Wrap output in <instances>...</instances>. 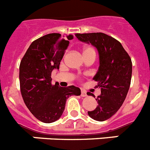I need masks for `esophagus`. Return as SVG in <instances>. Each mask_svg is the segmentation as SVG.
I'll return each instance as SVG.
<instances>
[{"instance_id": "34e87169", "label": "esophagus", "mask_w": 150, "mask_h": 150, "mask_svg": "<svg viewBox=\"0 0 150 150\" xmlns=\"http://www.w3.org/2000/svg\"><path fill=\"white\" fill-rule=\"evenodd\" d=\"M81 96L82 97H86L87 96L86 91H84V90H81Z\"/></svg>"}]
</instances>
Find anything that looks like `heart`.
Instances as JSON below:
<instances>
[{"mask_svg": "<svg viewBox=\"0 0 150 150\" xmlns=\"http://www.w3.org/2000/svg\"><path fill=\"white\" fill-rule=\"evenodd\" d=\"M86 52H92V53H95L94 49L91 48V47H86V48L84 49L83 53H86Z\"/></svg>", "mask_w": 150, "mask_h": 150, "instance_id": "heart-1", "label": "heart"}]
</instances>
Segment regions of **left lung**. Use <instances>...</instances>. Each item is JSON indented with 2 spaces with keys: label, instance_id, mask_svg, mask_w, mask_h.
Wrapping results in <instances>:
<instances>
[{
  "label": "left lung",
  "instance_id": "8db88e82",
  "mask_svg": "<svg viewBox=\"0 0 150 150\" xmlns=\"http://www.w3.org/2000/svg\"><path fill=\"white\" fill-rule=\"evenodd\" d=\"M75 35L79 40L91 43L98 51L100 65L93 79L98 82L97 87L100 88L101 93L95 98L98 106L88 111V114L96 121H105L119 110L126 98L132 79V59L120 42L107 34ZM88 95L94 96L90 92Z\"/></svg>",
  "mask_w": 150,
  "mask_h": 150
}]
</instances>
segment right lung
<instances>
[{
    "label": "right lung",
    "mask_w": 150,
    "mask_h": 150,
    "mask_svg": "<svg viewBox=\"0 0 150 150\" xmlns=\"http://www.w3.org/2000/svg\"><path fill=\"white\" fill-rule=\"evenodd\" d=\"M52 33L38 38L30 45L19 66V82L22 98L30 112L44 123L54 122L62 116L66 100L71 95H80L78 87H61L52 83L51 74L59 64L69 40Z\"/></svg>",
    "instance_id": "add662e5"
}]
</instances>
